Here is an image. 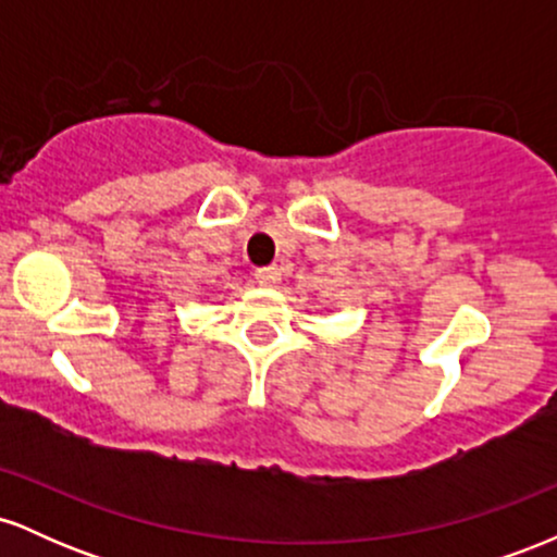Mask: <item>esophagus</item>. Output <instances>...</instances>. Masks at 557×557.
Listing matches in <instances>:
<instances>
[{
	"instance_id": "34e87169",
	"label": "esophagus",
	"mask_w": 557,
	"mask_h": 557,
	"mask_svg": "<svg viewBox=\"0 0 557 557\" xmlns=\"http://www.w3.org/2000/svg\"><path fill=\"white\" fill-rule=\"evenodd\" d=\"M259 285H277L280 283V270L277 267H261V270L253 272Z\"/></svg>"
}]
</instances>
